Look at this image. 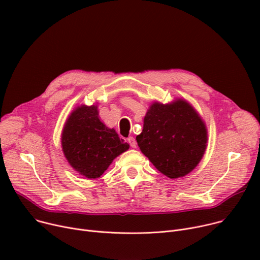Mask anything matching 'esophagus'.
<instances>
[{
  "mask_svg": "<svg viewBox=\"0 0 260 260\" xmlns=\"http://www.w3.org/2000/svg\"><path fill=\"white\" fill-rule=\"evenodd\" d=\"M127 141H128V143L131 144V146H132L133 148H136V147H137V142H136V140H135V138H134V137H128Z\"/></svg>",
  "mask_w": 260,
  "mask_h": 260,
  "instance_id": "obj_1",
  "label": "esophagus"
}]
</instances>
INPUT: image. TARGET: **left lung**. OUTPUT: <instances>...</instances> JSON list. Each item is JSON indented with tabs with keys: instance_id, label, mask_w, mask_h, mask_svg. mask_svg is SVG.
Returning a JSON list of instances; mask_svg holds the SVG:
<instances>
[{
	"instance_id": "left-lung-1",
	"label": "left lung",
	"mask_w": 260,
	"mask_h": 260,
	"mask_svg": "<svg viewBox=\"0 0 260 260\" xmlns=\"http://www.w3.org/2000/svg\"><path fill=\"white\" fill-rule=\"evenodd\" d=\"M143 155L171 179L192 172L207 149L208 129L201 116L186 100L178 98L148 107L143 129L136 137Z\"/></svg>"
}]
</instances>
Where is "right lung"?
I'll use <instances>...</instances> for the list:
<instances>
[{
  "label": "right lung",
  "instance_id": "1",
  "mask_svg": "<svg viewBox=\"0 0 260 260\" xmlns=\"http://www.w3.org/2000/svg\"><path fill=\"white\" fill-rule=\"evenodd\" d=\"M62 151L70 166L88 179H95L129 144L99 118L97 104H81L68 116L61 134Z\"/></svg>",
  "mask_w": 260,
  "mask_h": 260
}]
</instances>
